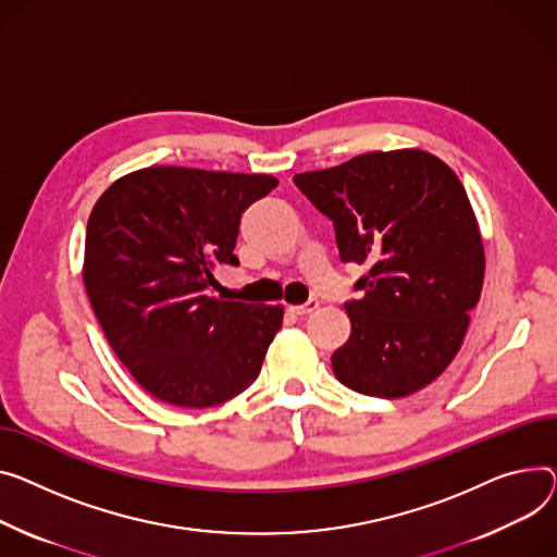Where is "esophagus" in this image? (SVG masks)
Returning <instances> with one entry per match:
<instances>
[{
    "label": "esophagus",
    "instance_id": "esophagus-1",
    "mask_svg": "<svg viewBox=\"0 0 557 557\" xmlns=\"http://www.w3.org/2000/svg\"><path fill=\"white\" fill-rule=\"evenodd\" d=\"M318 307H320L318 300H309L307 305H300V307H288V311H290L293 315H309V313H313Z\"/></svg>",
    "mask_w": 557,
    "mask_h": 557
}]
</instances>
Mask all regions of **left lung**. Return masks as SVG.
I'll list each match as a JSON object with an SVG mask.
<instances>
[{
    "label": "left lung",
    "mask_w": 557,
    "mask_h": 557,
    "mask_svg": "<svg viewBox=\"0 0 557 557\" xmlns=\"http://www.w3.org/2000/svg\"><path fill=\"white\" fill-rule=\"evenodd\" d=\"M333 221L343 262L367 264L360 300L345 305L349 341L336 379L379 398L410 396L453 362L484 286L486 255L459 176L430 152H369L295 174Z\"/></svg>",
    "instance_id": "8db88e82"
}]
</instances>
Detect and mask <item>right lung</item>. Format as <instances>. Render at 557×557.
<instances>
[{"mask_svg":"<svg viewBox=\"0 0 557 557\" xmlns=\"http://www.w3.org/2000/svg\"><path fill=\"white\" fill-rule=\"evenodd\" d=\"M277 185L271 174L152 165L96 201L83 280L109 347L136 383L176 407L242 394L282 326L280 305L212 298L214 267L233 264L244 210Z\"/></svg>","mask_w":557,"mask_h":557,"instance_id":"obj_1","label":"right lung"}]
</instances>
